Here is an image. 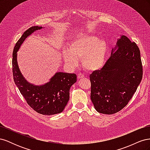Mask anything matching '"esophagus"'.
Here are the masks:
<instances>
[{"instance_id":"34e87169","label":"esophagus","mask_w":150,"mask_h":150,"mask_svg":"<svg viewBox=\"0 0 150 150\" xmlns=\"http://www.w3.org/2000/svg\"><path fill=\"white\" fill-rule=\"evenodd\" d=\"M84 75L82 73H79L78 74V79H81V78H84Z\"/></svg>"}]
</instances>
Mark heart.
<instances>
[{"mask_svg":"<svg viewBox=\"0 0 150 150\" xmlns=\"http://www.w3.org/2000/svg\"><path fill=\"white\" fill-rule=\"evenodd\" d=\"M109 46L106 40L91 34H83L72 39L68 49L62 52L64 61L67 64L75 66L78 59H82V64L88 71L101 69L106 64Z\"/></svg>","mask_w":150,"mask_h":150,"instance_id":"obj_1","label":"heart"}]
</instances>
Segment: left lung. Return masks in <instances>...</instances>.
Wrapping results in <instances>:
<instances>
[{"label":"left lung","mask_w":150,"mask_h":150,"mask_svg":"<svg viewBox=\"0 0 150 150\" xmlns=\"http://www.w3.org/2000/svg\"><path fill=\"white\" fill-rule=\"evenodd\" d=\"M89 77L91 99L95 110L106 115L121 110L142 79V63L137 44L121 35L103 67L93 72Z\"/></svg>","instance_id":"obj_1"}]
</instances>
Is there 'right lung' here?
<instances>
[{
    "label": "right lung",
    "mask_w": 150,
    "mask_h": 150,
    "mask_svg": "<svg viewBox=\"0 0 150 150\" xmlns=\"http://www.w3.org/2000/svg\"><path fill=\"white\" fill-rule=\"evenodd\" d=\"M43 27L34 26L25 31L19 39L12 53L13 81L27 103L34 111L44 115H52L63 111L69 99V90L77 81L76 74L57 72L49 82L34 85L27 81L17 64V51L25 39Z\"/></svg>",
    "instance_id": "right-lung-1"
}]
</instances>
